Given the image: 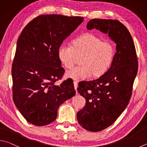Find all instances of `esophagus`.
I'll use <instances>...</instances> for the list:
<instances>
[{
  "label": "esophagus",
  "instance_id": "34e87169",
  "mask_svg": "<svg viewBox=\"0 0 147 147\" xmlns=\"http://www.w3.org/2000/svg\"><path fill=\"white\" fill-rule=\"evenodd\" d=\"M74 88H75V90H76V91H77V87H78V84H77V82L74 81Z\"/></svg>",
  "mask_w": 147,
  "mask_h": 147
}]
</instances>
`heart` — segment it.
Returning a JSON list of instances; mask_svg holds the SVG:
<instances>
[{"mask_svg":"<svg viewBox=\"0 0 147 147\" xmlns=\"http://www.w3.org/2000/svg\"><path fill=\"white\" fill-rule=\"evenodd\" d=\"M116 49L109 41L88 33L76 38L71 45L63 44L58 50V58L66 69L74 66L77 57H81V65L71 69L66 74L67 78L75 81L85 79L91 76L99 77L110 68L115 59Z\"/></svg>","mask_w":147,"mask_h":147,"instance_id":"heart-1","label":"heart"}]
</instances>
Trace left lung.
<instances>
[{"mask_svg": "<svg viewBox=\"0 0 147 147\" xmlns=\"http://www.w3.org/2000/svg\"><path fill=\"white\" fill-rule=\"evenodd\" d=\"M96 29L117 44L115 59L106 73L98 78L84 81L77 91L86 105L77 114L83 128L98 132L111 125L126 108L131 98L138 63L133 40L126 27L117 20L92 19L87 29Z\"/></svg>", "mask_w": 147, "mask_h": 147, "instance_id": "8db88e82", "label": "left lung"}]
</instances>
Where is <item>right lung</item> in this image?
I'll return each mask as SVG.
<instances>
[{
	"mask_svg": "<svg viewBox=\"0 0 147 147\" xmlns=\"http://www.w3.org/2000/svg\"><path fill=\"white\" fill-rule=\"evenodd\" d=\"M84 20L81 16L41 15L19 36L12 65L13 98L25 119L36 126L54 121L59 106L76 95L73 81L62 78L58 50Z\"/></svg>",
	"mask_w": 147,
	"mask_h": 147,
	"instance_id": "1",
	"label": "right lung"
}]
</instances>
